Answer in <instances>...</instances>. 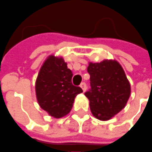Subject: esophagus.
Returning a JSON list of instances; mask_svg holds the SVG:
<instances>
[{"label": "esophagus", "mask_w": 152, "mask_h": 152, "mask_svg": "<svg viewBox=\"0 0 152 152\" xmlns=\"http://www.w3.org/2000/svg\"><path fill=\"white\" fill-rule=\"evenodd\" d=\"M80 87L82 88V90H83V92H86V88H87V86H86V84L85 83V82H82L81 85H80Z\"/></svg>", "instance_id": "esophagus-1"}]
</instances>
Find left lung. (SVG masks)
<instances>
[{
    "label": "left lung",
    "instance_id": "1",
    "mask_svg": "<svg viewBox=\"0 0 152 152\" xmlns=\"http://www.w3.org/2000/svg\"><path fill=\"white\" fill-rule=\"evenodd\" d=\"M87 71L90 86L85 96L89 100L93 115L99 120H108L121 111L130 96V85L117 61L89 63Z\"/></svg>",
    "mask_w": 152,
    "mask_h": 152
}]
</instances>
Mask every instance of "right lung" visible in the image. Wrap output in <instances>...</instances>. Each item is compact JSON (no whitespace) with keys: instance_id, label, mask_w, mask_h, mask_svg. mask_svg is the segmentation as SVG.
<instances>
[{"instance_id":"right-lung-1","label":"right lung","mask_w":152,"mask_h":152,"mask_svg":"<svg viewBox=\"0 0 152 152\" xmlns=\"http://www.w3.org/2000/svg\"><path fill=\"white\" fill-rule=\"evenodd\" d=\"M72 71L63 58L50 56L40 70L36 81V95L40 107L56 118L67 115L82 88L72 84Z\"/></svg>"}]
</instances>
